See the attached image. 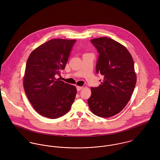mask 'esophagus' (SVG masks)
I'll list each match as a JSON object with an SVG mask.
<instances>
[{
    "label": "esophagus",
    "instance_id": "1",
    "mask_svg": "<svg viewBox=\"0 0 160 160\" xmlns=\"http://www.w3.org/2000/svg\"><path fill=\"white\" fill-rule=\"evenodd\" d=\"M76 88H77V91H81L82 88H83V87H82V86H76Z\"/></svg>",
    "mask_w": 160,
    "mask_h": 160
}]
</instances>
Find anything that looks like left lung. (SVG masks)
I'll list each match as a JSON object with an SVG mask.
<instances>
[{
  "label": "left lung",
  "instance_id": "obj_1",
  "mask_svg": "<svg viewBox=\"0 0 160 160\" xmlns=\"http://www.w3.org/2000/svg\"><path fill=\"white\" fill-rule=\"evenodd\" d=\"M91 41L99 53L97 73L103 79L98 87L91 88L89 107L96 116L112 117L122 110L134 90L137 76L134 60L126 47L112 39L102 37Z\"/></svg>",
  "mask_w": 160,
  "mask_h": 160
}]
</instances>
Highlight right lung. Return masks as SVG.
Here are the masks:
<instances>
[{
    "instance_id": "add662e5",
    "label": "right lung",
    "mask_w": 160,
    "mask_h": 160,
    "mask_svg": "<svg viewBox=\"0 0 160 160\" xmlns=\"http://www.w3.org/2000/svg\"><path fill=\"white\" fill-rule=\"evenodd\" d=\"M76 40L53 39L36 48L29 55L23 76L28 98L39 114L56 119L69 111L77 90L56 79L64 69Z\"/></svg>"
}]
</instances>
